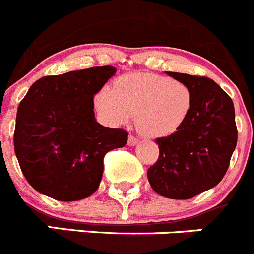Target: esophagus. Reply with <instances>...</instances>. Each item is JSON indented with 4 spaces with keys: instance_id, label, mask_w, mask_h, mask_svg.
<instances>
[{
    "instance_id": "1",
    "label": "esophagus",
    "mask_w": 254,
    "mask_h": 254,
    "mask_svg": "<svg viewBox=\"0 0 254 254\" xmlns=\"http://www.w3.org/2000/svg\"><path fill=\"white\" fill-rule=\"evenodd\" d=\"M138 141H139V139L135 138L134 135H129V139H127V145L134 146V145H136V144H138Z\"/></svg>"
}]
</instances>
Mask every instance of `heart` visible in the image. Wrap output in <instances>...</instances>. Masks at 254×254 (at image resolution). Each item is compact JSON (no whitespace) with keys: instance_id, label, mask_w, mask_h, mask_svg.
Instances as JSON below:
<instances>
[{"instance_id":"1","label":"heart","mask_w":254,"mask_h":254,"mask_svg":"<svg viewBox=\"0 0 254 254\" xmlns=\"http://www.w3.org/2000/svg\"><path fill=\"white\" fill-rule=\"evenodd\" d=\"M191 91L181 80L131 73L114 81L113 90L96 92L94 105L109 125L127 124L135 115L139 131L149 138L167 136L177 131L191 110Z\"/></svg>"}]
</instances>
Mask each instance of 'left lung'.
<instances>
[{
	"mask_svg": "<svg viewBox=\"0 0 254 254\" xmlns=\"http://www.w3.org/2000/svg\"><path fill=\"white\" fill-rule=\"evenodd\" d=\"M165 73L188 85L193 104L177 131L155 140L159 158L148 179L159 195L190 199L217 186L228 169L238 134L233 101L209 77Z\"/></svg>",
	"mask_w": 254,
	"mask_h": 254,
	"instance_id": "1",
	"label": "left lung"
}]
</instances>
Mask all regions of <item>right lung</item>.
<instances>
[{
	"instance_id": "right-lung-1",
	"label": "right lung",
	"mask_w": 254,
	"mask_h": 254,
	"mask_svg": "<svg viewBox=\"0 0 254 254\" xmlns=\"http://www.w3.org/2000/svg\"><path fill=\"white\" fill-rule=\"evenodd\" d=\"M115 72L114 66H96L31 85L18 105L13 144L23 175L39 193L73 202L99 188L105 154L127 141L125 130L95 119V94Z\"/></svg>"
}]
</instances>
